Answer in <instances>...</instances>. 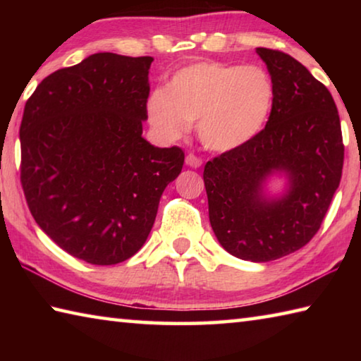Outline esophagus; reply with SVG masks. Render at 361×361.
Wrapping results in <instances>:
<instances>
[{"mask_svg": "<svg viewBox=\"0 0 361 361\" xmlns=\"http://www.w3.org/2000/svg\"><path fill=\"white\" fill-rule=\"evenodd\" d=\"M186 166L192 167V169H199L200 166H202V159L194 156V154H188L186 156Z\"/></svg>", "mask_w": 361, "mask_h": 361, "instance_id": "34e87169", "label": "esophagus"}]
</instances>
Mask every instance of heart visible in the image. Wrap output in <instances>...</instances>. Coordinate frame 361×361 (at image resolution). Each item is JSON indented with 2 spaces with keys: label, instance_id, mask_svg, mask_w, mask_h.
Returning a JSON list of instances; mask_svg holds the SVG:
<instances>
[{
  "label": "heart",
  "instance_id": "b5f03b06",
  "mask_svg": "<svg viewBox=\"0 0 361 361\" xmlns=\"http://www.w3.org/2000/svg\"><path fill=\"white\" fill-rule=\"evenodd\" d=\"M272 103L274 84L264 68L204 60L175 71L167 89L152 90L146 114L166 142L180 140L195 122L205 148L223 152L258 135Z\"/></svg>",
  "mask_w": 361,
  "mask_h": 361
}]
</instances>
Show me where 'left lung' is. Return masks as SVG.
I'll return each instance as SVG.
<instances>
[{"label": "left lung", "instance_id": "obj_1", "mask_svg": "<svg viewBox=\"0 0 361 361\" xmlns=\"http://www.w3.org/2000/svg\"><path fill=\"white\" fill-rule=\"evenodd\" d=\"M274 84L266 127L239 148L205 164L212 229L226 252L266 262L282 258L320 229L344 166L341 121L329 90L296 59L256 49ZM289 180L283 195L269 198V176Z\"/></svg>", "mask_w": 361, "mask_h": 361}]
</instances>
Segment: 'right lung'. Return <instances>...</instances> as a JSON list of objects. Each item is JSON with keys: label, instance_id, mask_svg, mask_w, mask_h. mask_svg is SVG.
<instances>
[{"label": "right lung", "instance_id": "right-lung-1", "mask_svg": "<svg viewBox=\"0 0 361 361\" xmlns=\"http://www.w3.org/2000/svg\"><path fill=\"white\" fill-rule=\"evenodd\" d=\"M152 57L99 52L41 81L23 109L20 183L39 228L75 258L118 264L148 239L185 152L142 137Z\"/></svg>", "mask_w": 361, "mask_h": 361}]
</instances>
